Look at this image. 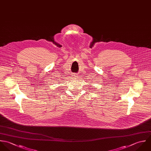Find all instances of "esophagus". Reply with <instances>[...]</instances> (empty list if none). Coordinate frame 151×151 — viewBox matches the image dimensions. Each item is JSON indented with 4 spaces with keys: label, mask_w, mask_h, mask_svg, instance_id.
<instances>
[{
    "label": "esophagus",
    "mask_w": 151,
    "mask_h": 151,
    "mask_svg": "<svg viewBox=\"0 0 151 151\" xmlns=\"http://www.w3.org/2000/svg\"><path fill=\"white\" fill-rule=\"evenodd\" d=\"M72 77H73V78H78V75L76 74H74L73 75H72Z\"/></svg>",
    "instance_id": "1"
}]
</instances>
